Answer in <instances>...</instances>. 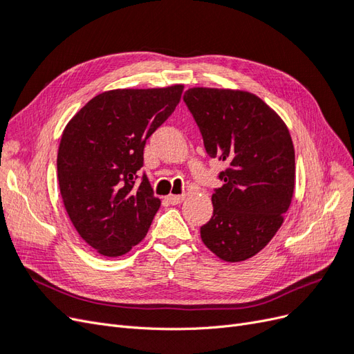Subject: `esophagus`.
Wrapping results in <instances>:
<instances>
[{
	"label": "esophagus",
	"instance_id": "esophagus-1",
	"mask_svg": "<svg viewBox=\"0 0 354 354\" xmlns=\"http://www.w3.org/2000/svg\"><path fill=\"white\" fill-rule=\"evenodd\" d=\"M167 199L169 201V203H173V205H176V203L183 202L186 199V195H169Z\"/></svg>",
	"mask_w": 354,
	"mask_h": 354
}]
</instances>
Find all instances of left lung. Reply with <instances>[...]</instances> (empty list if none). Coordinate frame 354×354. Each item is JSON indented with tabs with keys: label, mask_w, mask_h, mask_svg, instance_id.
<instances>
[{
	"label": "left lung",
	"mask_w": 354,
	"mask_h": 354,
	"mask_svg": "<svg viewBox=\"0 0 354 354\" xmlns=\"http://www.w3.org/2000/svg\"><path fill=\"white\" fill-rule=\"evenodd\" d=\"M183 100L211 158L227 164L212 194L202 242L238 263L260 252L279 230L295 186V153L285 122L248 91L189 88Z\"/></svg>",
	"instance_id": "left-lung-1"
}]
</instances>
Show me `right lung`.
Instances as JSON below:
<instances>
[{
    "label": "right lung",
    "mask_w": 354,
    "mask_h": 354,
    "mask_svg": "<svg viewBox=\"0 0 354 354\" xmlns=\"http://www.w3.org/2000/svg\"><path fill=\"white\" fill-rule=\"evenodd\" d=\"M183 85L111 90L75 115L57 153L63 203L80 236L104 257L142 242L160 201L146 174L138 183L149 137L174 112Z\"/></svg>",
    "instance_id": "obj_1"
}]
</instances>
